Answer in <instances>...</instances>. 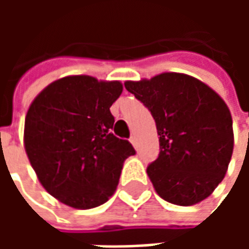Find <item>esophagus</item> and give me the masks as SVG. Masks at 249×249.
<instances>
[{"mask_svg": "<svg viewBox=\"0 0 249 249\" xmlns=\"http://www.w3.org/2000/svg\"><path fill=\"white\" fill-rule=\"evenodd\" d=\"M130 142H132V145L135 146V148H137V141H136V136H130Z\"/></svg>", "mask_w": 249, "mask_h": 249, "instance_id": "1", "label": "esophagus"}]
</instances>
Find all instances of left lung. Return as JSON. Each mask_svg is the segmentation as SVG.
Here are the masks:
<instances>
[{
	"label": "left lung",
	"instance_id": "obj_1",
	"mask_svg": "<svg viewBox=\"0 0 249 249\" xmlns=\"http://www.w3.org/2000/svg\"><path fill=\"white\" fill-rule=\"evenodd\" d=\"M124 85L156 123L160 153L146 173L159 196L183 207L203 201L223 181L233 152L224 100L203 81L175 71Z\"/></svg>",
	"mask_w": 249,
	"mask_h": 249
}]
</instances>
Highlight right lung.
I'll return each instance as SVG.
<instances>
[{
  "mask_svg": "<svg viewBox=\"0 0 249 249\" xmlns=\"http://www.w3.org/2000/svg\"><path fill=\"white\" fill-rule=\"evenodd\" d=\"M123 92L120 81L90 76L56 80L30 104L24 145L46 192L76 209L107 203L120 173L136 152L112 133V104Z\"/></svg>",
  "mask_w": 249,
  "mask_h": 249,
  "instance_id": "1",
  "label": "right lung"
}]
</instances>
